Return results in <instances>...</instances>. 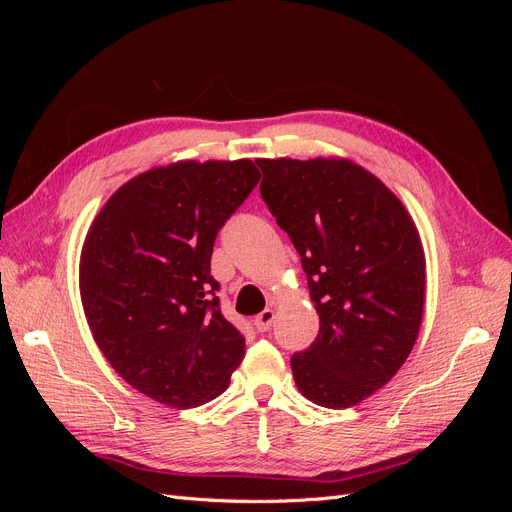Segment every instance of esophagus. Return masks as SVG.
I'll return each instance as SVG.
<instances>
[{
	"mask_svg": "<svg viewBox=\"0 0 512 512\" xmlns=\"http://www.w3.org/2000/svg\"><path fill=\"white\" fill-rule=\"evenodd\" d=\"M273 322H275V312L269 307V309H265V312L258 314V316L254 318V327H256L260 333H265V331L271 329Z\"/></svg>",
	"mask_w": 512,
	"mask_h": 512,
	"instance_id": "1",
	"label": "esophagus"
}]
</instances>
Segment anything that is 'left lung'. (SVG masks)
Returning a JSON list of instances; mask_svg holds the SVG:
<instances>
[{
	"label": "left lung",
	"instance_id": "obj_1",
	"mask_svg": "<svg viewBox=\"0 0 512 512\" xmlns=\"http://www.w3.org/2000/svg\"><path fill=\"white\" fill-rule=\"evenodd\" d=\"M260 194L288 232L320 316L292 354L299 391L318 406L361 404L410 356L423 324L427 262L404 203L348 158L256 160Z\"/></svg>",
	"mask_w": 512,
	"mask_h": 512
}]
</instances>
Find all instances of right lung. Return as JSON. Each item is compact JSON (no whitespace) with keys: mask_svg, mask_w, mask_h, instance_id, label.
<instances>
[{"mask_svg":"<svg viewBox=\"0 0 512 512\" xmlns=\"http://www.w3.org/2000/svg\"><path fill=\"white\" fill-rule=\"evenodd\" d=\"M260 181L252 160H179L132 177L91 222L79 262L87 324L104 359L170 408L222 395L245 337L220 312L218 230Z\"/></svg>","mask_w":512,"mask_h":512,"instance_id":"add662e5","label":"right lung"}]
</instances>
